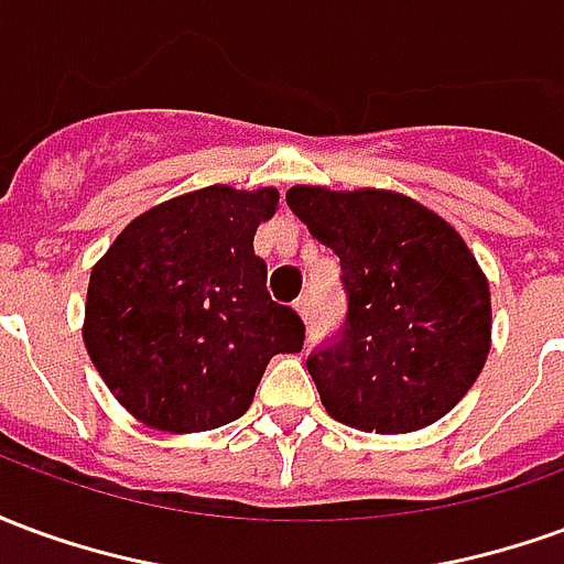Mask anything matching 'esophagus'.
I'll return each mask as SVG.
<instances>
[{"mask_svg":"<svg viewBox=\"0 0 564 564\" xmlns=\"http://www.w3.org/2000/svg\"><path fill=\"white\" fill-rule=\"evenodd\" d=\"M293 307H295V314H299V317L307 319V307H311V299H307V295H299Z\"/></svg>","mask_w":564,"mask_h":564,"instance_id":"1","label":"esophagus"}]
</instances>
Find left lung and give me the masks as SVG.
<instances>
[{
	"instance_id": "8db88e82",
	"label": "left lung",
	"mask_w": 564,
	"mask_h": 564,
	"mask_svg": "<svg viewBox=\"0 0 564 564\" xmlns=\"http://www.w3.org/2000/svg\"><path fill=\"white\" fill-rule=\"evenodd\" d=\"M286 205L341 259L344 329L307 356L329 416L404 435L449 414L492 344L489 281L462 235L416 198L375 186H293Z\"/></svg>"
}]
</instances>
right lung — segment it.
Here are the masks:
<instances>
[{
  "instance_id": "right-lung-1",
  "label": "right lung",
  "mask_w": 564,
  "mask_h": 564,
  "mask_svg": "<svg viewBox=\"0 0 564 564\" xmlns=\"http://www.w3.org/2000/svg\"><path fill=\"white\" fill-rule=\"evenodd\" d=\"M274 186L214 184L160 202L93 265L84 347L139 423L189 435L245 414L271 356L299 354L305 326L271 302L259 223Z\"/></svg>"
}]
</instances>
